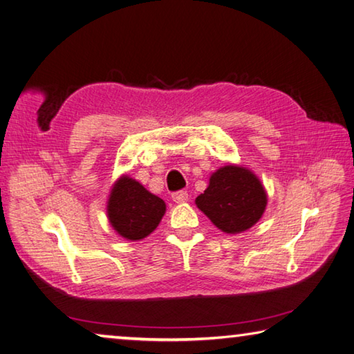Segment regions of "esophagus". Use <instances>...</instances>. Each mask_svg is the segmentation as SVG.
Here are the masks:
<instances>
[{
    "instance_id": "obj_1",
    "label": "esophagus",
    "mask_w": 354,
    "mask_h": 354,
    "mask_svg": "<svg viewBox=\"0 0 354 354\" xmlns=\"http://www.w3.org/2000/svg\"><path fill=\"white\" fill-rule=\"evenodd\" d=\"M171 199L176 204H183L185 201H189V194H187V192H184V190H179V192H175V194L171 195Z\"/></svg>"
}]
</instances>
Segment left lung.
<instances>
[{"label":"left lung","mask_w":354,"mask_h":354,"mask_svg":"<svg viewBox=\"0 0 354 354\" xmlns=\"http://www.w3.org/2000/svg\"><path fill=\"white\" fill-rule=\"evenodd\" d=\"M195 203L221 232L240 234L260 220L268 195L252 171L232 164L212 173L207 189Z\"/></svg>","instance_id":"8db88e82"}]
</instances>
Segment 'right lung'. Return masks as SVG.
<instances>
[{"label":"right lung","mask_w":354,"mask_h":354,"mask_svg":"<svg viewBox=\"0 0 354 354\" xmlns=\"http://www.w3.org/2000/svg\"><path fill=\"white\" fill-rule=\"evenodd\" d=\"M108 220L122 239L138 241L149 236L165 214V203L130 176L114 183L106 205Z\"/></svg>","instance_id":"right-lung-1"}]
</instances>
